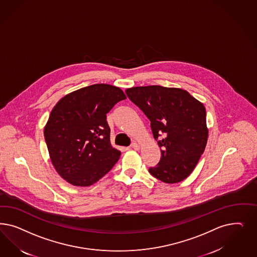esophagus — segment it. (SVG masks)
Wrapping results in <instances>:
<instances>
[{
  "mask_svg": "<svg viewBox=\"0 0 257 257\" xmlns=\"http://www.w3.org/2000/svg\"><path fill=\"white\" fill-rule=\"evenodd\" d=\"M132 148H133V149L139 150V149H140V146H139V144H137V143H133V145H132Z\"/></svg>",
  "mask_w": 257,
  "mask_h": 257,
  "instance_id": "esophagus-1",
  "label": "esophagus"
}]
</instances>
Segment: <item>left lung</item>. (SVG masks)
Wrapping results in <instances>:
<instances>
[{
  "mask_svg": "<svg viewBox=\"0 0 257 257\" xmlns=\"http://www.w3.org/2000/svg\"><path fill=\"white\" fill-rule=\"evenodd\" d=\"M125 93L150 120L153 137L162 149L159 164L149 173L166 183L186 179L207 143L203 104L185 90L159 85L133 87Z\"/></svg>",
  "mask_w": 257,
  "mask_h": 257,
  "instance_id": "1",
  "label": "left lung"
}]
</instances>
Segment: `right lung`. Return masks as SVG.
<instances>
[{"label":"right lung","mask_w":257,"mask_h":257,"mask_svg":"<svg viewBox=\"0 0 257 257\" xmlns=\"http://www.w3.org/2000/svg\"><path fill=\"white\" fill-rule=\"evenodd\" d=\"M126 98L120 88L94 84L72 91L58 101L44 126L52 165L74 186L98 182L119 160L112 148L107 113Z\"/></svg>","instance_id":"right-lung-1"}]
</instances>
